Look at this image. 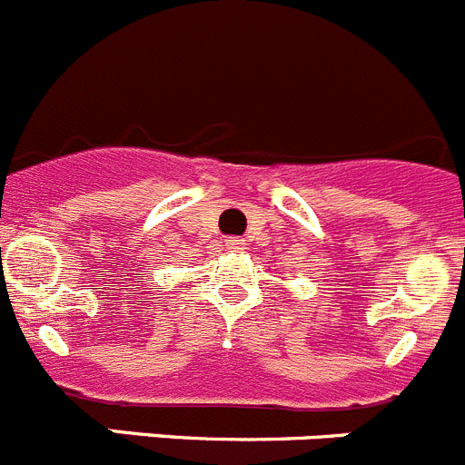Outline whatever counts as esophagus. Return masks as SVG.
<instances>
[{
	"mask_svg": "<svg viewBox=\"0 0 465 465\" xmlns=\"http://www.w3.org/2000/svg\"><path fill=\"white\" fill-rule=\"evenodd\" d=\"M224 245H227L229 252H241V250H245V241L242 238H227Z\"/></svg>",
	"mask_w": 465,
	"mask_h": 465,
	"instance_id": "esophagus-1",
	"label": "esophagus"
}]
</instances>
